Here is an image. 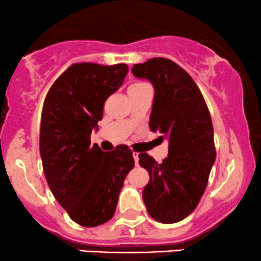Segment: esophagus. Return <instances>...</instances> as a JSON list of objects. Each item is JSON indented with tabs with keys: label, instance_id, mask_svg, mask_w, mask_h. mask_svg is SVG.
I'll return each mask as SVG.
<instances>
[{
	"label": "esophagus",
	"instance_id": "obj_1",
	"mask_svg": "<svg viewBox=\"0 0 261 261\" xmlns=\"http://www.w3.org/2000/svg\"><path fill=\"white\" fill-rule=\"evenodd\" d=\"M133 156L134 160H135V165H139V152H134Z\"/></svg>",
	"mask_w": 261,
	"mask_h": 261
}]
</instances>
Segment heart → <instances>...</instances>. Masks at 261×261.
Wrapping results in <instances>:
<instances>
[{
  "label": "heart",
  "mask_w": 261,
  "mask_h": 261,
  "mask_svg": "<svg viewBox=\"0 0 261 261\" xmlns=\"http://www.w3.org/2000/svg\"><path fill=\"white\" fill-rule=\"evenodd\" d=\"M136 84H141V83H134V84H131V86H136Z\"/></svg>",
  "instance_id": "obj_1"
}]
</instances>
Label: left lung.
Here are the masks:
<instances>
[{
  "mask_svg": "<svg viewBox=\"0 0 261 261\" xmlns=\"http://www.w3.org/2000/svg\"><path fill=\"white\" fill-rule=\"evenodd\" d=\"M131 72L151 82L150 130L169 140L163 163L146 152L139 154V164L150 175L144 203L158 222H179L201 201L216 160L211 115L196 82L173 60L152 58L135 64Z\"/></svg>",
  "mask_w": 261,
  "mask_h": 261,
  "instance_id": "obj_1",
  "label": "left lung"
}]
</instances>
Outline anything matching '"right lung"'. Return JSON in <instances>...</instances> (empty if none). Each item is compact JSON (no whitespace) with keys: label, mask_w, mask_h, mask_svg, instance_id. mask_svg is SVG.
<instances>
[{"label":"right lung","mask_w":261,"mask_h":261,"mask_svg":"<svg viewBox=\"0 0 261 261\" xmlns=\"http://www.w3.org/2000/svg\"><path fill=\"white\" fill-rule=\"evenodd\" d=\"M126 64L75 63L50 87L41 112L40 155L49 188L84 227L115 215L123 180L135 165L127 145L105 152L91 145L106 99L123 83Z\"/></svg>","instance_id":"obj_1"}]
</instances>
